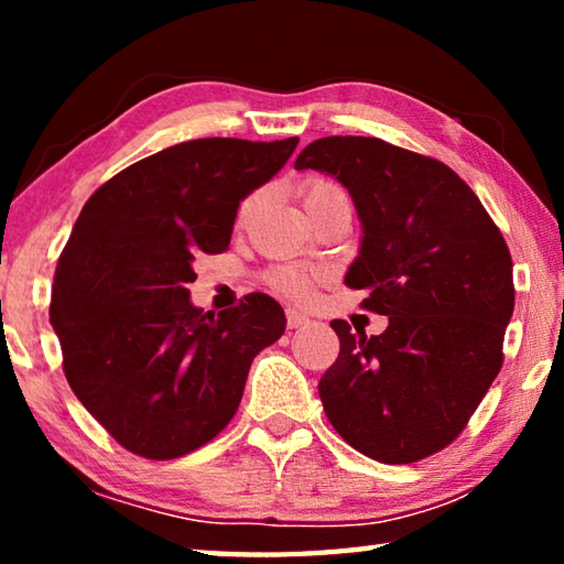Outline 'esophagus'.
I'll return each instance as SVG.
<instances>
[{"label": "esophagus", "mask_w": 564, "mask_h": 564, "mask_svg": "<svg viewBox=\"0 0 564 564\" xmlns=\"http://www.w3.org/2000/svg\"><path fill=\"white\" fill-rule=\"evenodd\" d=\"M285 323H289V328H301L308 323V316L305 313H301L299 308H289L285 311Z\"/></svg>", "instance_id": "34e87169"}]
</instances>
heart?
Segmentation results:
<instances>
[{
  "label": "heart",
  "mask_w": 564,
  "mask_h": 564,
  "mask_svg": "<svg viewBox=\"0 0 564 564\" xmlns=\"http://www.w3.org/2000/svg\"><path fill=\"white\" fill-rule=\"evenodd\" d=\"M336 194H343V191L336 184H330V181H323V178H313V181H308V184L303 186V204L305 206L318 204V202H323V198L336 196ZM253 204H256V198H248V202L241 206V218H246L248 214H251ZM271 283L279 291L291 293V295H305V293H308V289H311L308 273L295 271V269H279V271L271 275Z\"/></svg>",
  "instance_id": "b5f03b06"
}]
</instances>
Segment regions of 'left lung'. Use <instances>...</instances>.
<instances>
[{
  "instance_id": "left-lung-1",
  "label": "left lung",
  "mask_w": 564,
  "mask_h": 564,
  "mask_svg": "<svg viewBox=\"0 0 564 564\" xmlns=\"http://www.w3.org/2000/svg\"><path fill=\"white\" fill-rule=\"evenodd\" d=\"M295 169L348 188L360 248L346 285L388 316L380 336L338 333L318 395L343 441L378 463L443 451L488 393L512 318V259L500 228L451 166L373 137H326Z\"/></svg>"
}]
</instances>
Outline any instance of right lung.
<instances>
[{
  "instance_id": "1",
  "label": "right lung",
  "mask_w": 564,
  "mask_h": 564,
  "mask_svg": "<svg viewBox=\"0 0 564 564\" xmlns=\"http://www.w3.org/2000/svg\"><path fill=\"white\" fill-rule=\"evenodd\" d=\"M299 147L194 139L137 161L84 204L54 273L50 321L82 405L127 451L174 460L224 431L253 358L285 330L271 295L204 313L198 253L231 243L238 204Z\"/></svg>"
}]
</instances>
